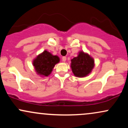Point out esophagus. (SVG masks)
Listing matches in <instances>:
<instances>
[{
	"instance_id": "obj_1",
	"label": "esophagus",
	"mask_w": 128,
	"mask_h": 128,
	"mask_svg": "<svg viewBox=\"0 0 128 128\" xmlns=\"http://www.w3.org/2000/svg\"><path fill=\"white\" fill-rule=\"evenodd\" d=\"M66 60H67V58H66V56H62V61H64V62H65V61H66Z\"/></svg>"
}]
</instances>
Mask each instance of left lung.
Returning <instances> with one entry per match:
<instances>
[{"label": "left lung", "mask_w": 128, "mask_h": 128, "mask_svg": "<svg viewBox=\"0 0 128 128\" xmlns=\"http://www.w3.org/2000/svg\"><path fill=\"white\" fill-rule=\"evenodd\" d=\"M71 67L73 74L77 77L87 76L93 68L94 60L88 54L83 52H79L77 57L71 60Z\"/></svg>", "instance_id": "obj_1"}]
</instances>
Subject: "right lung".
I'll return each instance as SVG.
<instances>
[{"instance_id": "add662e5", "label": "right lung", "mask_w": 128, "mask_h": 128, "mask_svg": "<svg viewBox=\"0 0 128 128\" xmlns=\"http://www.w3.org/2000/svg\"><path fill=\"white\" fill-rule=\"evenodd\" d=\"M59 61V57L52 55L50 52L45 50L34 60L33 65L38 74L48 76L52 72L55 64Z\"/></svg>"}]
</instances>
